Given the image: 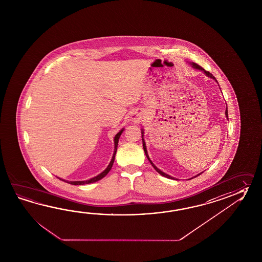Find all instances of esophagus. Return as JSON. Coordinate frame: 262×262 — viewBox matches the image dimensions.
Returning a JSON list of instances; mask_svg holds the SVG:
<instances>
[{"instance_id": "esophagus-1", "label": "esophagus", "mask_w": 262, "mask_h": 262, "mask_svg": "<svg viewBox=\"0 0 262 262\" xmlns=\"http://www.w3.org/2000/svg\"><path fill=\"white\" fill-rule=\"evenodd\" d=\"M132 120H133L134 122H140V120H142V115H140V114H134V115L132 116Z\"/></svg>"}]
</instances>
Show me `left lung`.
Here are the masks:
<instances>
[{
  "label": "left lung",
  "instance_id": "8db88e82",
  "mask_svg": "<svg viewBox=\"0 0 262 262\" xmlns=\"http://www.w3.org/2000/svg\"><path fill=\"white\" fill-rule=\"evenodd\" d=\"M192 67L194 68V69H196V70H202V71H204V73L206 74V75L208 76V77H210L211 79H214L215 80V78L213 77V75L212 74H210L209 73V71H206V70H204V69H202L199 64H195V63H192ZM215 81H217V80H215ZM226 116H227V118H228V113H227V110H226ZM144 130L142 129V140H143V147H144V151H145V156H146V158L148 159V161H149V163H151L152 166L154 167V169L157 171L158 173L159 174H162V176H163V177H165V178H167V179H172V180H174V178H172L171 176H169V174H165V173H163V171H161L160 169L157 168L155 165H154V163H152L151 161H150V159H149V157H148V154H147V151H146V146H145V140H144ZM203 173V172H202ZM202 173H200V174H196L195 177H198V176H199V174H202ZM193 179V178H192Z\"/></svg>",
  "mask_w": 262,
  "mask_h": 262
}]
</instances>
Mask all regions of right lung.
Listing matches in <instances>:
<instances>
[{"instance_id": "1", "label": "right lung", "mask_w": 262, "mask_h": 262, "mask_svg": "<svg viewBox=\"0 0 262 262\" xmlns=\"http://www.w3.org/2000/svg\"><path fill=\"white\" fill-rule=\"evenodd\" d=\"M123 130H124V128H122L118 134L115 136V140H114V142H115V151H114V155H113V158H112V160H111L110 163H109V165L107 166V168L105 169L104 171L102 172V173H100V174H98L97 177H95L93 179H90V180H88V181H64V180H61V181H66V182H68V183H70V184H72V185H83V184H88V183H92V182H96V181H99V180H101L102 178H104L106 174L109 173V171H110L111 168H112V166H113V164H114V161H115V157H116V153H117V145H118V139H119V137H120V135L123 133Z\"/></svg>"}]
</instances>
